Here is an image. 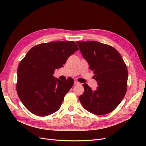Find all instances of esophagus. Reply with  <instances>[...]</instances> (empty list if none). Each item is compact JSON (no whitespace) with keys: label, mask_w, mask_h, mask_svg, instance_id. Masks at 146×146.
Instances as JSON below:
<instances>
[{"label":"esophagus","mask_w":146,"mask_h":146,"mask_svg":"<svg viewBox=\"0 0 146 146\" xmlns=\"http://www.w3.org/2000/svg\"><path fill=\"white\" fill-rule=\"evenodd\" d=\"M79 84H80V83H79L78 81H77V80L74 81V85H79Z\"/></svg>","instance_id":"obj_1"}]
</instances>
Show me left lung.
Returning a JSON list of instances; mask_svg holds the SVG:
<instances>
[{"label": "left lung", "mask_w": 146, "mask_h": 146, "mask_svg": "<svg viewBox=\"0 0 146 146\" xmlns=\"http://www.w3.org/2000/svg\"><path fill=\"white\" fill-rule=\"evenodd\" d=\"M80 52L95 74L98 86L94 91L87 84L79 96L83 107L103 115L115 109L127 91L128 70L122 56L114 47L98 41H77Z\"/></svg>", "instance_id": "1"}]
</instances>
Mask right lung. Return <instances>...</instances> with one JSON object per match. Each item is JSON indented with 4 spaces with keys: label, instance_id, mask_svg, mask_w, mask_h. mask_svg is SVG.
Wrapping results in <instances>:
<instances>
[{
    "label": "right lung",
    "instance_id": "right-lung-1",
    "mask_svg": "<svg viewBox=\"0 0 146 146\" xmlns=\"http://www.w3.org/2000/svg\"><path fill=\"white\" fill-rule=\"evenodd\" d=\"M78 49L74 41H54L39 44L27 52L17 68L16 90L29 111L46 116L60 109L74 80H60L53 75Z\"/></svg>",
    "mask_w": 146,
    "mask_h": 146
}]
</instances>
